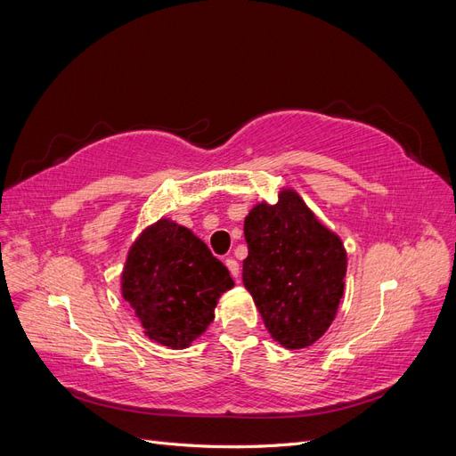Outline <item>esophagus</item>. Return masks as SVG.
<instances>
[{
    "label": "esophagus",
    "mask_w": 456,
    "mask_h": 456,
    "mask_svg": "<svg viewBox=\"0 0 456 456\" xmlns=\"http://www.w3.org/2000/svg\"><path fill=\"white\" fill-rule=\"evenodd\" d=\"M224 265H226V268L230 270L232 278H233V280H238V278H240V265H238V260L226 258V260H224Z\"/></svg>",
    "instance_id": "34e87169"
}]
</instances>
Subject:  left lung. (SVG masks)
Listing matches in <instances>:
<instances>
[{"instance_id": "left-lung-1", "label": "left lung", "mask_w": 456, "mask_h": 456, "mask_svg": "<svg viewBox=\"0 0 456 456\" xmlns=\"http://www.w3.org/2000/svg\"><path fill=\"white\" fill-rule=\"evenodd\" d=\"M243 285L268 333L289 350L312 346L333 323L344 293L346 249L295 190L245 216Z\"/></svg>"}]
</instances>
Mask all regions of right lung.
<instances>
[{"label":"right lung","instance_id":"right-lung-1","mask_svg":"<svg viewBox=\"0 0 456 456\" xmlns=\"http://www.w3.org/2000/svg\"><path fill=\"white\" fill-rule=\"evenodd\" d=\"M232 287L228 268L209 247L171 218L134 240L121 273V295L146 337L173 350L205 333L220 295Z\"/></svg>","mask_w":456,"mask_h":456}]
</instances>
